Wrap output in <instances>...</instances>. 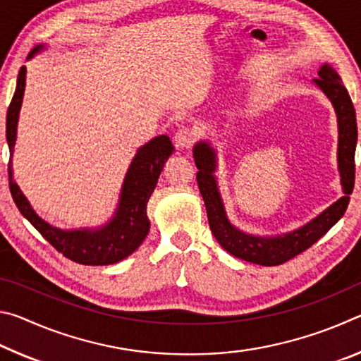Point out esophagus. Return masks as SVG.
Masks as SVG:
<instances>
[{"label": "esophagus", "instance_id": "esophagus-1", "mask_svg": "<svg viewBox=\"0 0 361 361\" xmlns=\"http://www.w3.org/2000/svg\"><path fill=\"white\" fill-rule=\"evenodd\" d=\"M173 143L178 149L191 148V145L194 143V132L191 129H188V127H181V129H178L175 133Z\"/></svg>", "mask_w": 361, "mask_h": 361}]
</instances>
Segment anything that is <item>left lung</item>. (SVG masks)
Here are the masks:
<instances>
[{"label":"left lung","instance_id":"8db88e82","mask_svg":"<svg viewBox=\"0 0 361 361\" xmlns=\"http://www.w3.org/2000/svg\"><path fill=\"white\" fill-rule=\"evenodd\" d=\"M312 82L331 102L338 119V170L344 195L301 228L277 235H258L232 224L226 213L215 175L218 167L216 149L212 146L210 140H200L194 145L192 156L195 167L199 169L197 185L204 197L210 229L219 245L235 258L261 266L283 264L322 239L347 210L355 183V148L358 138L355 108L342 84L339 73L329 63L320 66L319 78Z\"/></svg>","mask_w":361,"mask_h":361}]
</instances>
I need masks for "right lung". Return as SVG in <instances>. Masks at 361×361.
<instances>
[{
  "label": "right lung",
  "mask_w": 361,
  "mask_h": 361,
  "mask_svg": "<svg viewBox=\"0 0 361 361\" xmlns=\"http://www.w3.org/2000/svg\"><path fill=\"white\" fill-rule=\"evenodd\" d=\"M46 44L36 46L30 52L28 59L42 52ZM27 66H22L17 76L16 92L6 116V140L9 146V189L17 209L25 216L35 229L66 258L84 266H108L119 262L132 255L142 245L149 232V219L146 215V205L152 191L157 185L164 164L173 154V145L167 135H159L140 146L133 156L127 173L121 186L118 205L113 216L106 223L97 228L60 229L49 224L38 216V213L30 205L20 188L14 181L12 170V156L17 140V124L22 108L23 94H25Z\"/></svg>",
  "instance_id": "add662e5"
}]
</instances>
